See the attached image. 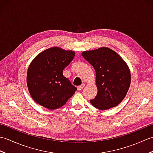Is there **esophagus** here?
<instances>
[{
	"label": "esophagus",
	"mask_w": 153,
	"mask_h": 153,
	"mask_svg": "<svg viewBox=\"0 0 153 153\" xmlns=\"http://www.w3.org/2000/svg\"><path fill=\"white\" fill-rule=\"evenodd\" d=\"M84 87H85V84H82V85H79V86H78V87H77V90H78V91L82 90V89L84 88Z\"/></svg>",
	"instance_id": "esophagus-1"
}]
</instances>
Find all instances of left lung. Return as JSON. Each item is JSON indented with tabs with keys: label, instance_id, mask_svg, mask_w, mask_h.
Listing matches in <instances>:
<instances>
[{
	"label": "left lung",
	"instance_id": "left-lung-1",
	"mask_svg": "<svg viewBox=\"0 0 153 153\" xmlns=\"http://www.w3.org/2000/svg\"><path fill=\"white\" fill-rule=\"evenodd\" d=\"M82 55L95 71L97 94L91 104L101 110L119 105L131 84L130 70L124 60L108 47L83 51Z\"/></svg>",
	"mask_w": 153,
	"mask_h": 153
}]
</instances>
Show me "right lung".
<instances>
[{
    "mask_svg": "<svg viewBox=\"0 0 153 153\" xmlns=\"http://www.w3.org/2000/svg\"><path fill=\"white\" fill-rule=\"evenodd\" d=\"M76 53L53 47L42 51L31 61L26 82L31 98L49 110H56L66 103L77 88L63 76V70Z\"/></svg>",
    "mask_w": 153,
    "mask_h": 153,
    "instance_id": "obj_1",
    "label": "right lung"
}]
</instances>
